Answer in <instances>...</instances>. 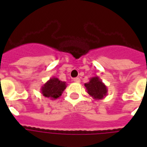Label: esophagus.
I'll return each mask as SVG.
<instances>
[{
	"mask_svg": "<svg viewBox=\"0 0 147 147\" xmlns=\"http://www.w3.org/2000/svg\"><path fill=\"white\" fill-rule=\"evenodd\" d=\"M73 81H74V82H75L78 83V82H80V78H78V77H77V78H73Z\"/></svg>",
	"mask_w": 147,
	"mask_h": 147,
	"instance_id": "34e87169",
	"label": "esophagus"
}]
</instances>
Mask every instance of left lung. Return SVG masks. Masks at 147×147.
<instances>
[{"instance_id":"1","label":"left lung","mask_w":147,"mask_h":147,"mask_svg":"<svg viewBox=\"0 0 147 147\" xmlns=\"http://www.w3.org/2000/svg\"><path fill=\"white\" fill-rule=\"evenodd\" d=\"M85 86L88 94L94 100H101L107 94V86L98 76L90 78L89 82L85 83Z\"/></svg>"}]
</instances>
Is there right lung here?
I'll list each match as a JSON object with an SVG mask.
<instances>
[{"instance_id":"right-lung-1","label":"right lung","mask_w":147,"mask_h":147,"mask_svg":"<svg viewBox=\"0 0 147 147\" xmlns=\"http://www.w3.org/2000/svg\"><path fill=\"white\" fill-rule=\"evenodd\" d=\"M65 82L60 81L58 78L53 77L48 80L40 89L41 94L46 98H49L52 100H55L62 95V92L66 88Z\"/></svg>"}]
</instances>
